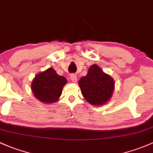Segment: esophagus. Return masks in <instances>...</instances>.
<instances>
[{"label":"esophagus","mask_w":153,"mask_h":153,"mask_svg":"<svg viewBox=\"0 0 153 153\" xmlns=\"http://www.w3.org/2000/svg\"><path fill=\"white\" fill-rule=\"evenodd\" d=\"M70 79H71V81L72 82L75 83V82H77V76L75 74H71V75H70Z\"/></svg>","instance_id":"34e87169"}]
</instances>
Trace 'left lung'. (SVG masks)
Wrapping results in <instances>:
<instances>
[{
  "label": "left lung",
  "instance_id": "8db88e82",
  "mask_svg": "<svg viewBox=\"0 0 153 153\" xmlns=\"http://www.w3.org/2000/svg\"><path fill=\"white\" fill-rule=\"evenodd\" d=\"M78 84L83 97L94 105L105 104L111 97L114 89L112 78L96 64L90 67L87 75L82 77Z\"/></svg>",
  "mask_w": 153,
  "mask_h": 153
}]
</instances>
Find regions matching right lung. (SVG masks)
Here are the masks:
<instances>
[{
	"instance_id": "obj_1",
	"label": "right lung",
	"mask_w": 153,
	"mask_h": 153,
	"mask_svg": "<svg viewBox=\"0 0 153 153\" xmlns=\"http://www.w3.org/2000/svg\"><path fill=\"white\" fill-rule=\"evenodd\" d=\"M66 83L67 80L64 77L58 75L53 68H49L35 77L31 89L39 100L51 103L58 100Z\"/></svg>"
}]
</instances>
